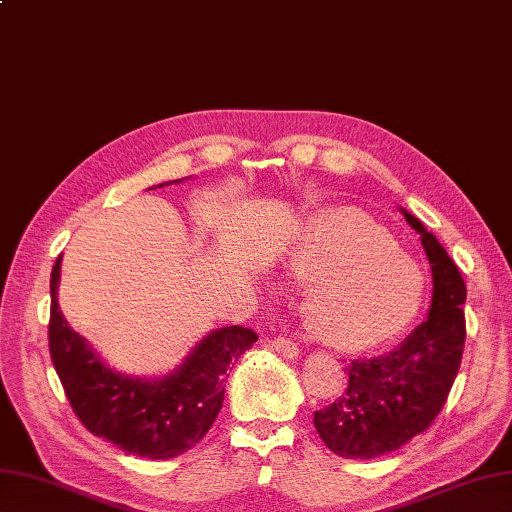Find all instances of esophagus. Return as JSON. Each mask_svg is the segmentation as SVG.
Instances as JSON below:
<instances>
[{"label":"esophagus","mask_w":512,"mask_h":512,"mask_svg":"<svg viewBox=\"0 0 512 512\" xmlns=\"http://www.w3.org/2000/svg\"><path fill=\"white\" fill-rule=\"evenodd\" d=\"M268 344H270V349H272V351H277L279 355H283L285 360H294V358H299V347H296V344H294L290 338L275 336V338H270V340H268Z\"/></svg>","instance_id":"obj_1"}]
</instances>
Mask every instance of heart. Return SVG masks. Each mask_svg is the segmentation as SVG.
<instances>
[{
	"instance_id": "heart-1",
	"label": "heart",
	"mask_w": 512,
	"mask_h": 512,
	"mask_svg": "<svg viewBox=\"0 0 512 512\" xmlns=\"http://www.w3.org/2000/svg\"><path fill=\"white\" fill-rule=\"evenodd\" d=\"M290 283L307 285L303 318L331 349L366 351L401 336L423 296L417 261L390 233L353 207L307 218L283 264Z\"/></svg>"
}]
</instances>
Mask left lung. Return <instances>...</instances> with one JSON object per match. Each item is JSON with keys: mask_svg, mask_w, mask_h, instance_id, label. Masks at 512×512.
<instances>
[{"mask_svg": "<svg viewBox=\"0 0 512 512\" xmlns=\"http://www.w3.org/2000/svg\"><path fill=\"white\" fill-rule=\"evenodd\" d=\"M401 213L421 235L430 259V314L397 349L353 360L347 392L314 412L318 436L342 458L371 460L423 434L445 406L465 349L467 288L458 266L419 218L406 209Z\"/></svg>", "mask_w": 512, "mask_h": 512, "instance_id": "1", "label": "left lung"}]
</instances>
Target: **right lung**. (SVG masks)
<instances>
[{
  "mask_svg": "<svg viewBox=\"0 0 512 512\" xmlns=\"http://www.w3.org/2000/svg\"><path fill=\"white\" fill-rule=\"evenodd\" d=\"M58 277L61 257L50 279V355L82 425L126 454L150 460L176 458L200 443L222 408L229 366L257 342L255 331L240 325L216 329L170 375L128 377L106 366L67 325L56 299Z\"/></svg>",
  "mask_w": 512,
  "mask_h": 512,
  "instance_id": "add662e5",
  "label": "right lung"
}]
</instances>
